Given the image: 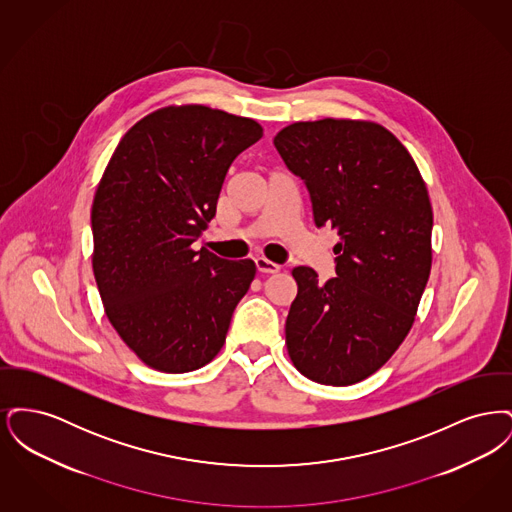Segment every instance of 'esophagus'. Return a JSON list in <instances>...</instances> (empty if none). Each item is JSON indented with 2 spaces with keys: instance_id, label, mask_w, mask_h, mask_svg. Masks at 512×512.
<instances>
[{
  "instance_id": "1",
  "label": "esophagus",
  "mask_w": 512,
  "mask_h": 512,
  "mask_svg": "<svg viewBox=\"0 0 512 512\" xmlns=\"http://www.w3.org/2000/svg\"><path fill=\"white\" fill-rule=\"evenodd\" d=\"M255 265H257V270L263 272V274H276V272L280 270V265L268 261L265 257H257V259H255Z\"/></svg>"
}]
</instances>
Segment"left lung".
I'll return each mask as SVG.
<instances>
[{
  "label": "left lung",
  "instance_id": "obj_1",
  "mask_svg": "<svg viewBox=\"0 0 512 512\" xmlns=\"http://www.w3.org/2000/svg\"><path fill=\"white\" fill-rule=\"evenodd\" d=\"M313 201L318 228L338 230L336 278L295 267L286 318L293 366L324 386H351L407 338L432 268V205L405 146L382 124L293 122L274 136Z\"/></svg>",
  "mask_w": 512,
  "mask_h": 512
}]
</instances>
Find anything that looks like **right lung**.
<instances>
[{"instance_id":"1","label":"right lung","mask_w":512,"mask_h":512,"mask_svg":"<svg viewBox=\"0 0 512 512\" xmlns=\"http://www.w3.org/2000/svg\"><path fill=\"white\" fill-rule=\"evenodd\" d=\"M261 124L205 105L149 113L122 136L92 205V267L105 315L161 372L211 363L257 267L192 244L217 213L232 161Z\"/></svg>"}]
</instances>
